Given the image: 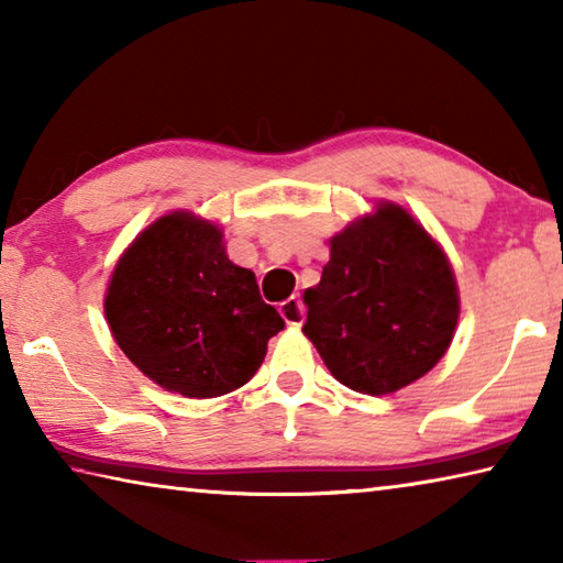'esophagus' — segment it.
<instances>
[{"instance_id": "obj_1", "label": "esophagus", "mask_w": 563, "mask_h": 563, "mask_svg": "<svg viewBox=\"0 0 563 563\" xmlns=\"http://www.w3.org/2000/svg\"><path fill=\"white\" fill-rule=\"evenodd\" d=\"M280 316H283V320L288 322L290 328H300L302 325V318H305V308H302V302H300V298H288V300H283L280 302Z\"/></svg>"}]
</instances>
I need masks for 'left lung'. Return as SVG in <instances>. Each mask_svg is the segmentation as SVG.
<instances>
[{
  "mask_svg": "<svg viewBox=\"0 0 563 563\" xmlns=\"http://www.w3.org/2000/svg\"><path fill=\"white\" fill-rule=\"evenodd\" d=\"M302 300V332L332 377L375 397L430 373L460 320V292L444 251L389 201L330 238L322 278Z\"/></svg>",
  "mask_w": 563,
  "mask_h": 563,
  "instance_id": "8db88e82",
  "label": "left lung"
}]
</instances>
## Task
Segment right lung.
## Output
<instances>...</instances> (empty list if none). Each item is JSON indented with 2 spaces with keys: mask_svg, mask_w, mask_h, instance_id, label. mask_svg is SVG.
Instances as JSON below:
<instances>
[{
  "mask_svg": "<svg viewBox=\"0 0 563 563\" xmlns=\"http://www.w3.org/2000/svg\"><path fill=\"white\" fill-rule=\"evenodd\" d=\"M103 312L141 373L194 399L243 387L285 328L255 273L228 261L221 228L188 211L161 216L123 251Z\"/></svg>",
  "mask_w": 563,
  "mask_h": 563,
  "instance_id": "1",
  "label": "right lung"
}]
</instances>
